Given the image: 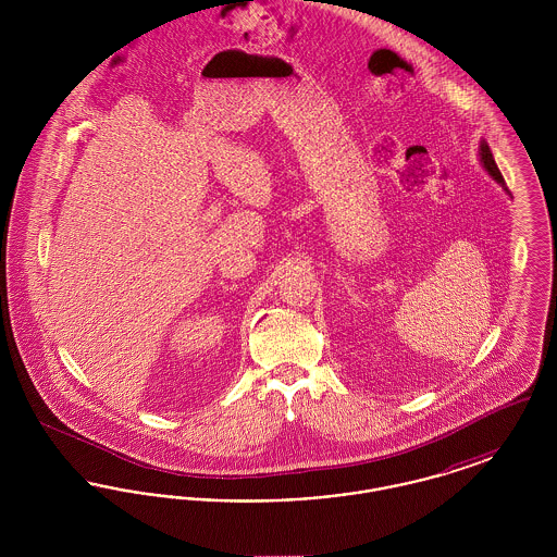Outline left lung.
Here are the masks:
<instances>
[{
	"mask_svg": "<svg viewBox=\"0 0 557 557\" xmlns=\"http://www.w3.org/2000/svg\"><path fill=\"white\" fill-rule=\"evenodd\" d=\"M480 160H482L484 169L488 171V175H491L497 184L505 186L504 175H502V171H499L497 162L493 159V152H491V148H488V144H486V141H482V144H480Z\"/></svg>",
	"mask_w": 557,
	"mask_h": 557,
	"instance_id": "left-lung-1",
	"label": "left lung"
}]
</instances>
